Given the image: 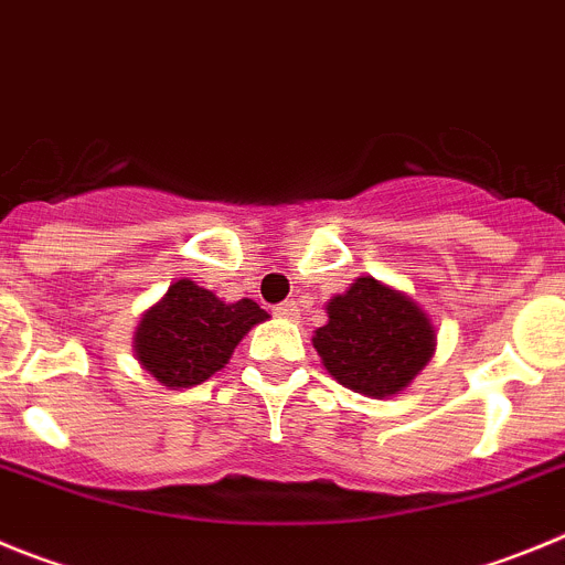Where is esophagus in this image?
I'll use <instances>...</instances> for the list:
<instances>
[{
	"mask_svg": "<svg viewBox=\"0 0 565 565\" xmlns=\"http://www.w3.org/2000/svg\"><path fill=\"white\" fill-rule=\"evenodd\" d=\"M276 315H278V318L295 320L298 315H301V309H298V303H295V301H284V303H278V307H276Z\"/></svg>",
	"mask_w": 565,
	"mask_h": 565,
	"instance_id": "esophagus-1",
	"label": "esophagus"
}]
</instances>
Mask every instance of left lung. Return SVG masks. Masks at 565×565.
<instances>
[{
  "label": "left lung",
  "instance_id": "left-lung-1",
  "mask_svg": "<svg viewBox=\"0 0 565 565\" xmlns=\"http://www.w3.org/2000/svg\"><path fill=\"white\" fill-rule=\"evenodd\" d=\"M327 327L312 345L345 388L385 399L411 385L436 352V329L425 309L399 289L363 276L327 303Z\"/></svg>",
  "mask_w": 565,
  "mask_h": 565
}]
</instances>
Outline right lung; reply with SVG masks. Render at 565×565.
I'll return each instance as SVG.
<instances>
[{"label": "right lung", "instance_id": "add662e5", "mask_svg": "<svg viewBox=\"0 0 565 565\" xmlns=\"http://www.w3.org/2000/svg\"><path fill=\"white\" fill-rule=\"evenodd\" d=\"M267 318L250 298L225 303L180 278L137 323L135 358L166 388H191L225 369L238 340Z\"/></svg>", "mask_w": 565, "mask_h": 565}]
</instances>
